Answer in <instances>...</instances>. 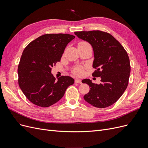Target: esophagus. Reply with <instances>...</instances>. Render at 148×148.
<instances>
[{
  "mask_svg": "<svg viewBox=\"0 0 148 148\" xmlns=\"http://www.w3.org/2000/svg\"><path fill=\"white\" fill-rule=\"evenodd\" d=\"M75 82L77 83H79V84H81L82 83V81L80 79H75Z\"/></svg>",
  "mask_w": 148,
  "mask_h": 148,
  "instance_id": "esophagus-1",
  "label": "esophagus"
}]
</instances>
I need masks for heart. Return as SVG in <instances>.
<instances>
[{"mask_svg": "<svg viewBox=\"0 0 148 148\" xmlns=\"http://www.w3.org/2000/svg\"><path fill=\"white\" fill-rule=\"evenodd\" d=\"M79 45H84V44H88L86 42H80L78 44V45H79ZM73 72L76 75L80 76V75H82L83 74V69L82 66H77V67H76V68H75L73 69Z\"/></svg>", "mask_w": 148, "mask_h": 148, "instance_id": "b5f03b06", "label": "heart"}]
</instances>
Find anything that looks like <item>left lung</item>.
<instances>
[{"mask_svg": "<svg viewBox=\"0 0 148 148\" xmlns=\"http://www.w3.org/2000/svg\"><path fill=\"white\" fill-rule=\"evenodd\" d=\"M77 36L91 44L94 52L93 77H101V83L95 84L89 79L83 83L89 85L84 99L98 108L114 104L127 89L130 73L128 53L121 44L109 33L101 31H77Z\"/></svg>", "mask_w": 148, "mask_h": 148, "instance_id": "obj_1", "label": "left lung"}]
</instances>
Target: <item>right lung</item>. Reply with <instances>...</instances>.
Instances as JSON below:
<instances>
[{
	"mask_svg": "<svg viewBox=\"0 0 148 148\" xmlns=\"http://www.w3.org/2000/svg\"><path fill=\"white\" fill-rule=\"evenodd\" d=\"M75 38L69 34H44L24 49L18 67V84L33 104L42 107L54 104L74 83L69 76L57 79L51 68L60 61L66 45Z\"/></svg>",
	"mask_w": 148,
	"mask_h": 148,
	"instance_id": "add662e5",
	"label": "right lung"
}]
</instances>
